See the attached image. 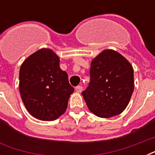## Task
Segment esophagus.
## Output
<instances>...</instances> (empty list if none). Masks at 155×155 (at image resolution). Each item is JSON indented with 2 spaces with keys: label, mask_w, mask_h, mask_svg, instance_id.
I'll use <instances>...</instances> for the list:
<instances>
[{
  "label": "esophagus",
  "mask_w": 155,
  "mask_h": 155,
  "mask_svg": "<svg viewBox=\"0 0 155 155\" xmlns=\"http://www.w3.org/2000/svg\"><path fill=\"white\" fill-rule=\"evenodd\" d=\"M75 91H76L78 93H80V92H82L83 87H82V86H77V87H75Z\"/></svg>",
  "instance_id": "1"
}]
</instances>
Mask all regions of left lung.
<instances>
[{
  "label": "left lung",
  "mask_w": 155,
  "mask_h": 155,
  "mask_svg": "<svg viewBox=\"0 0 155 155\" xmlns=\"http://www.w3.org/2000/svg\"><path fill=\"white\" fill-rule=\"evenodd\" d=\"M134 88L131 64L118 52L104 50L92 61L89 84L82 95L92 113L108 118L125 110Z\"/></svg>",
  "instance_id": "left-lung-1"
}]
</instances>
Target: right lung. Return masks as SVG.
I'll return each instance as SVG.
<instances>
[{
    "label": "right lung",
    "instance_id": "add662e5",
    "mask_svg": "<svg viewBox=\"0 0 155 155\" xmlns=\"http://www.w3.org/2000/svg\"><path fill=\"white\" fill-rule=\"evenodd\" d=\"M19 89L28 112L42 120H54L65 113L74 92L59 58L50 49L32 54L21 66Z\"/></svg>",
    "mask_w": 155,
    "mask_h": 155
}]
</instances>
